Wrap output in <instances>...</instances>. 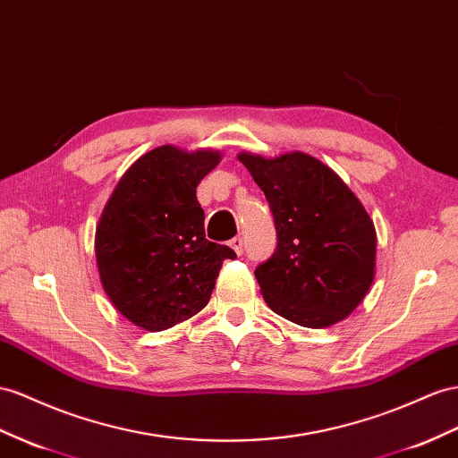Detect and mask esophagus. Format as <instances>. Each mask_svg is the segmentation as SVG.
Returning a JSON list of instances; mask_svg holds the SVG:
<instances>
[{"label": "esophagus", "instance_id": "esophagus-1", "mask_svg": "<svg viewBox=\"0 0 458 458\" xmlns=\"http://www.w3.org/2000/svg\"><path fill=\"white\" fill-rule=\"evenodd\" d=\"M230 248L236 251L238 255H242L243 253V240L242 238H233V240H230Z\"/></svg>", "mask_w": 458, "mask_h": 458}]
</instances>
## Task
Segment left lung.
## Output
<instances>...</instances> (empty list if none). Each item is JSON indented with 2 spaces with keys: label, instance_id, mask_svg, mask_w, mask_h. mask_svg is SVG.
<instances>
[{
  "label": "left lung",
  "instance_id": "left-lung-1",
  "mask_svg": "<svg viewBox=\"0 0 458 458\" xmlns=\"http://www.w3.org/2000/svg\"><path fill=\"white\" fill-rule=\"evenodd\" d=\"M238 158L275 218L276 250L255 268L267 306L310 329L344 319L375 275L377 238L366 208L331 168L303 152Z\"/></svg>",
  "mask_w": 458,
  "mask_h": 458
}]
</instances>
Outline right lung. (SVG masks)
I'll list each match as a JSON object with an SVG mask.
<instances>
[{"instance_id": "right-lung-1", "label": "right lung", "mask_w": 458, "mask_h": 458, "mask_svg": "<svg viewBox=\"0 0 458 458\" xmlns=\"http://www.w3.org/2000/svg\"><path fill=\"white\" fill-rule=\"evenodd\" d=\"M220 162L213 150L164 145L140 157L117 183L97 228L102 286L147 331H164L201 311L228 245L205 238L197 185Z\"/></svg>"}]
</instances>
